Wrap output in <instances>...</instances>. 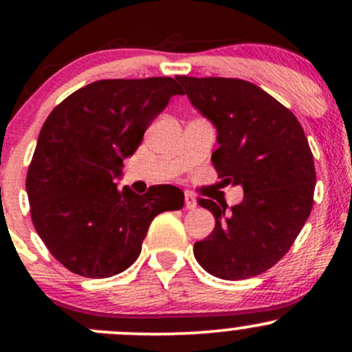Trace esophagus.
Listing matches in <instances>:
<instances>
[{"mask_svg":"<svg viewBox=\"0 0 352 352\" xmlns=\"http://www.w3.org/2000/svg\"><path fill=\"white\" fill-rule=\"evenodd\" d=\"M185 208H187V210H195L197 208L195 195H192L190 192H185Z\"/></svg>","mask_w":352,"mask_h":352,"instance_id":"1","label":"esophagus"}]
</instances>
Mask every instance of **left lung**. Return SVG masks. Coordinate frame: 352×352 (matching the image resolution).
Wrapping results in <instances>:
<instances>
[{
    "label": "left lung",
    "instance_id": "obj_1",
    "mask_svg": "<svg viewBox=\"0 0 352 352\" xmlns=\"http://www.w3.org/2000/svg\"><path fill=\"white\" fill-rule=\"evenodd\" d=\"M192 106L217 129L212 162L218 175L241 185L243 200L227 212L199 204L215 228L197 241L201 268L221 280H246L285 256L313 207V153L301 124L283 104L248 80L177 76Z\"/></svg>",
    "mask_w": 352,
    "mask_h": 352
}]
</instances>
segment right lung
Here are the masks:
<instances>
[{
    "label": "right lung",
    "mask_w": 352,
    "mask_h": 352,
    "mask_svg": "<svg viewBox=\"0 0 352 352\" xmlns=\"http://www.w3.org/2000/svg\"><path fill=\"white\" fill-rule=\"evenodd\" d=\"M182 89L172 78L102 79L66 98L44 122L26 177L31 218L52 256L86 278L122 273L148 225L184 207V192L117 188L124 159Z\"/></svg>",
    "instance_id": "add662e5"
}]
</instances>
